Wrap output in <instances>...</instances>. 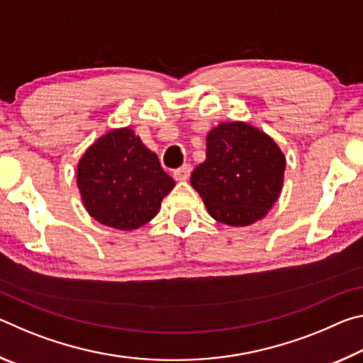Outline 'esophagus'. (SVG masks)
<instances>
[{
  "instance_id": "obj_1",
  "label": "esophagus",
  "mask_w": 363,
  "mask_h": 363,
  "mask_svg": "<svg viewBox=\"0 0 363 363\" xmlns=\"http://www.w3.org/2000/svg\"><path fill=\"white\" fill-rule=\"evenodd\" d=\"M190 171H192V167H190V164H182L181 168L174 169V173H173L174 179L176 181H187L190 176Z\"/></svg>"
}]
</instances>
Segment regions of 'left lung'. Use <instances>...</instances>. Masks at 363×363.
<instances>
[{
    "instance_id": "obj_1",
    "label": "left lung",
    "mask_w": 363,
    "mask_h": 363,
    "mask_svg": "<svg viewBox=\"0 0 363 363\" xmlns=\"http://www.w3.org/2000/svg\"><path fill=\"white\" fill-rule=\"evenodd\" d=\"M285 155L257 128L225 121L208 133L206 160L190 184L210 216L227 225H250L267 214L284 186Z\"/></svg>"
}]
</instances>
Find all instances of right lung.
<instances>
[{"label": "right lung", "instance_id": "obj_1", "mask_svg": "<svg viewBox=\"0 0 363 363\" xmlns=\"http://www.w3.org/2000/svg\"><path fill=\"white\" fill-rule=\"evenodd\" d=\"M77 184L86 211L97 223L118 230L149 223L174 187L158 157L131 128L108 131L83 153Z\"/></svg>", "mask_w": 363, "mask_h": 363}]
</instances>
